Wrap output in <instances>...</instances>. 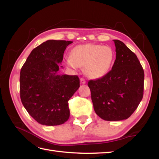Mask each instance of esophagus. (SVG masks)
<instances>
[{"label": "esophagus", "instance_id": "1", "mask_svg": "<svg viewBox=\"0 0 159 159\" xmlns=\"http://www.w3.org/2000/svg\"><path fill=\"white\" fill-rule=\"evenodd\" d=\"M80 84H85L86 83V80L83 79V78H81V79H80Z\"/></svg>", "mask_w": 159, "mask_h": 159}]
</instances>
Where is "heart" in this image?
I'll return each instance as SVG.
<instances>
[{
  "label": "heart",
  "instance_id": "heart-1",
  "mask_svg": "<svg viewBox=\"0 0 159 159\" xmlns=\"http://www.w3.org/2000/svg\"><path fill=\"white\" fill-rule=\"evenodd\" d=\"M114 52L109 46L87 43L72 50L66 59V65L76 70L84 66V72L91 79H99L109 72L114 60Z\"/></svg>",
  "mask_w": 159,
  "mask_h": 159
}]
</instances>
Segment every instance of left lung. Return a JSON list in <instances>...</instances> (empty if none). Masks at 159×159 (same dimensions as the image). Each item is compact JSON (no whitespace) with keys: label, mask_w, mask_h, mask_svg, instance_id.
Segmentation results:
<instances>
[{"label":"left lung","mask_w":159,"mask_h":159,"mask_svg":"<svg viewBox=\"0 0 159 159\" xmlns=\"http://www.w3.org/2000/svg\"><path fill=\"white\" fill-rule=\"evenodd\" d=\"M116 59L112 70L88 86L96 113L107 121L126 120L143 98L144 72L135 54L114 39Z\"/></svg>","instance_id":"1"}]
</instances>
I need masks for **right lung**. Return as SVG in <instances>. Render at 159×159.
<instances>
[{
	"label": "right lung",
	"instance_id": "obj_1",
	"mask_svg": "<svg viewBox=\"0 0 159 159\" xmlns=\"http://www.w3.org/2000/svg\"><path fill=\"white\" fill-rule=\"evenodd\" d=\"M73 42L48 40L33 49L20 76V98L38 123L57 126L70 117L68 100L80 87L77 76L59 74L66 47Z\"/></svg>",
	"mask_w": 159,
	"mask_h": 159
}]
</instances>
